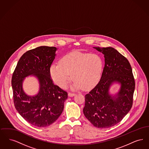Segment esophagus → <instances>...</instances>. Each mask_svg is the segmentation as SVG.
<instances>
[{"instance_id": "esophagus-1", "label": "esophagus", "mask_w": 149, "mask_h": 149, "mask_svg": "<svg viewBox=\"0 0 149 149\" xmlns=\"http://www.w3.org/2000/svg\"><path fill=\"white\" fill-rule=\"evenodd\" d=\"M75 95V93H69V94H68V95H69V97H72L74 96Z\"/></svg>"}]
</instances>
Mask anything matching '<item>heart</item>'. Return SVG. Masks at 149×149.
Here are the masks:
<instances>
[{
    "mask_svg": "<svg viewBox=\"0 0 149 149\" xmlns=\"http://www.w3.org/2000/svg\"><path fill=\"white\" fill-rule=\"evenodd\" d=\"M103 61L96 54L74 51L69 53L50 68V76L54 82L65 88L71 80L72 88L90 89L96 85L101 78Z\"/></svg>",
    "mask_w": 149,
    "mask_h": 149,
    "instance_id": "heart-1",
    "label": "heart"
}]
</instances>
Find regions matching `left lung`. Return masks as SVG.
I'll return each instance as SVG.
<instances>
[{
	"instance_id": "8db88e82",
	"label": "left lung",
	"mask_w": 149,
	"mask_h": 149,
	"mask_svg": "<svg viewBox=\"0 0 149 149\" xmlns=\"http://www.w3.org/2000/svg\"><path fill=\"white\" fill-rule=\"evenodd\" d=\"M102 52L105 64L99 83L85 96L83 113L96 127H112L130 111L133 104L135 79L128 60L113 47H94ZM114 82L121 84L120 90L112 97L109 94Z\"/></svg>"
}]
</instances>
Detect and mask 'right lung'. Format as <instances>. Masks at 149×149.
Listing matches in <instances>:
<instances>
[{
	"mask_svg": "<svg viewBox=\"0 0 149 149\" xmlns=\"http://www.w3.org/2000/svg\"><path fill=\"white\" fill-rule=\"evenodd\" d=\"M55 47L40 46L25 52L13 73L12 85L14 106L22 117L31 125L47 127L62 113L68 93L55 85L50 68L56 56ZM33 74L40 83L39 93L33 97L25 94L22 83L25 77Z\"/></svg>",
	"mask_w": 149,
	"mask_h": 149,
	"instance_id": "obj_1",
	"label": "right lung"
}]
</instances>
